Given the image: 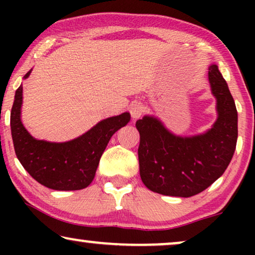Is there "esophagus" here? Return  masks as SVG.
<instances>
[{
	"mask_svg": "<svg viewBox=\"0 0 255 255\" xmlns=\"http://www.w3.org/2000/svg\"><path fill=\"white\" fill-rule=\"evenodd\" d=\"M130 114L132 118L137 120V118H139L142 114H144V107H142L140 103H132L130 107Z\"/></svg>",
	"mask_w": 255,
	"mask_h": 255,
	"instance_id": "1",
	"label": "esophagus"
}]
</instances>
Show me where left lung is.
<instances>
[{
    "label": "left lung",
    "instance_id": "1",
    "mask_svg": "<svg viewBox=\"0 0 255 255\" xmlns=\"http://www.w3.org/2000/svg\"><path fill=\"white\" fill-rule=\"evenodd\" d=\"M209 82L217 100L218 117L204 133L175 135L153 116H144L135 123L140 134L139 172L149 190L190 197L207 189L228 168L238 138V114L217 65L209 67Z\"/></svg>",
    "mask_w": 255,
    "mask_h": 255
}]
</instances>
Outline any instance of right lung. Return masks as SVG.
I'll return each instance as SVG.
<instances>
[{
	"label": "right lung",
	"mask_w": 255,
	"mask_h": 255,
	"mask_svg": "<svg viewBox=\"0 0 255 255\" xmlns=\"http://www.w3.org/2000/svg\"><path fill=\"white\" fill-rule=\"evenodd\" d=\"M31 71L24 75L29 78ZM23 87L16 90L10 127L13 147L24 169L37 182L53 190H80L88 187L95 177L101 155L115 132L130 122L124 113L101 121L85 134L66 142L38 140L20 121Z\"/></svg>",
	"instance_id": "right-lung-1"
}]
</instances>
